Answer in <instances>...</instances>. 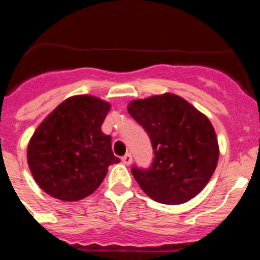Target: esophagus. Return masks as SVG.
Wrapping results in <instances>:
<instances>
[{
	"mask_svg": "<svg viewBox=\"0 0 260 260\" xmlns=\"http://www.w3.org/2000/svg\"><path fill=\"white\" fill-rule=\"evenodd\" d=\"M133 161V156L132 153H126L125 156H122V162L125 165H130Z\"/></svg>",
	"mask_w": 260,
	"mask_h": 260,
	"instance_id": "1",
	"label": "esophagus"
}]
</instances>
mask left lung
I'll use <instances>...</instances> for the list:
<instances>
[{"label":"left lung","instance_id":"obj_1","mask_svg":"<svg viewBox=\"0 0 260 260\" xmlns=\"http://www.w3.org/2000/svg\"><path fill=\"white\" fill-rule=\"evenodd\" d=\"M127 110L147 132L153 150L147 169L132 168L141 189L164 204L185 203L199 194L219 160L210 119L173 93L134 100Z\"/></svg>","mask_w":260,"mask_h":260}]
</instances>
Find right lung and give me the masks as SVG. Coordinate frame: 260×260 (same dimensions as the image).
<instances>
[{
    "label": "right lung",
    "instance_id": "right-lung-1",
    "mask_svg": "<svg viewBox=\"0 0 260 260\" xmlns=\"http://www.w3.org/2000/svg\"><path fill=\"white\" fill-rule=\"evenodd\" d=\"M110 109L104 100L88 95L62 102L40 123L27 148L36 183L53 198L75 202L92 194L119 162L112 138L102 132Z\"/></svg>",
    "mask_w": 260,
    "mask_h": 260
}]
</instances>
